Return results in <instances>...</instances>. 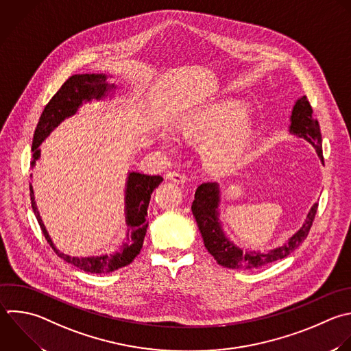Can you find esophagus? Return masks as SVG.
<instances>
[{
  "label": "esophagus",
  "mask_w": 351,
  "mask_h": 351,
  "mask_svg": "<svg viewBox=\"0 0 351 351\" xmlns=\"http://www.w3.org/2000/svg\"><path fill=\"white\" fill-rule=\"evenodd\" d=\"M167 178H169L170 181L176 182V184H184V182L186 181L185 176H182V174H180V173H177V171H170V173L167 174Z\"/></svg>",
  "instance_id": "esophagus-1"
}]
</instances>
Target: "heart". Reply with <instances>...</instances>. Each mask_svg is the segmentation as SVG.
<instances>
[{"label":"heart","mask_w":351,"mask_h":351,"mask_svg":"<svg viewBox=\"0 0 351 351\" xmlns=\"http://www.w3.org/2000/svg\"><path fill=\"white\" fill-rule=\"evenodd\" d=\"M245 106L239 101H223L199 108L176 128L177 134L185 141H207L204 158L217 171L229 170L241 156L250 137V123ZM162 141L170 147V137L163 134Z\"/></svg>","instance_id":"b5f03b06"}]
</instances>
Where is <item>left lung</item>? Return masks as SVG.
<instances>
[{
    "instance_id": "8db88e82",
    "label": "left lung",
    "mask_w": 351,
    "mask_h": 351,
    "mask_svg": "<svg viewBox=\"0 0 351 351\" xmlns=\"http://www.w3.org/2000/svg\"><path fill=\"white\" fill-rule=\"evenodd\" d=\"M289 133L308 141L318 158L322 160V145H321V132L318 121L313 118V110L306 96L296 100L292 114H291ZM221 195L219 185L217 182H206L197 186L195 192V200L192 203V213L202 233L204 247L214 256L218 265L229 269H258L261 266L273 263L288 256L295 248H298L308 234V230L313 225L317 203L313 204L302 228L288 239V241L277 248H273L267 252L261 251H248L234 245L222 232L219 218H218V206Z\"/></svg>"
}]
</instances>
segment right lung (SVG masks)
Here are the masks:
<instances>
[{"mask_svg":"<svg viewBox=\"0 0 351 351\" xmlns=\"http://www.w3.org/2000/svg\"><path fill=\"white\" fill-rule=\"evenodd\" d=\"M115 89L114 84L107 82L106 74H77L70 77L58 93L51 99L47 104L45 110L41 114L40 122L34 132L33 138V160L32 167H34L36 160L41 155V149L38 148L43 141L66 119L77 114L78 108L84 103H89L92 100H101L108 96V93ZM163 181L160 176H147L137 171H132L128 176L126 189H125V214H126V225H128V237L122 244L121 250L115 254H104L99 256H70L64 252H60L47 228L41 219V215L37 208V203L34 199L33 185L30 184V197L32 207L37 217V221L43 229V233L53 251L66 262L73 266L88 271V273H110L123 266H128L133 262V259L140 254L144 237L147 233L148 222H147V211L151 200V195L154 189Z\"/></svg>","mask_w":351,"mask_h":351,"instance_id":"add662e5","label":"right lung"}]
</instances>
